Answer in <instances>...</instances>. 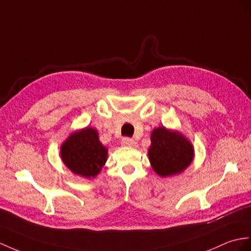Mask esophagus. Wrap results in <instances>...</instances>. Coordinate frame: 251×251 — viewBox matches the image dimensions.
<instances>
[{"instance_id":"esophagus-1","label":"esophagus","mask_w":251,"mask_h":251,"mask_svg":"<svg viewBox=\"0 0 251 251\" xmlns=\"http://www.w3.org/2000/svg\"><path fill=\"white\" fill-rule=\"evenodd\" d=\"M121 143H122V145H124V146H127V147H134V146L136 145L135 140L130 138V137H124V138H122V140H121Z\"/></svg>"}]
</instances>
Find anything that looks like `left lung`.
Wrapping results in <instances>:
<instances>
[{
	"label": "left lung",
	"mask_w": 251,
	"mask_h": 251,
	"mask_svg": "<svg viewBox=\"0 0 251 251\" xmlns=\"http://www.w3.org/2000/svg\"><path fill=\"white\" fill-rule=\"evenodd\" d=\"M148 154L154 172L167 176L180 174L188 167L194 157V148L182 134L160 126L151 134Z\"/></svg>",
	"instance_id": "8db88e82"
}]
</instances>
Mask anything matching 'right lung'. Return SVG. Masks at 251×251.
<instances>
[{
	"label": "right lung",
	"instance_id": "add662e5",
	"mask_svg": "<svg viewBox=\"0 0 251 251\" xmlns=\"http://www.w3.org/2000/svg\"><path fill=\"white\" fill-rule=\"evenodd\" d=\"M60 155L72 173L94 178L106 161L107 150L98 138V132L93 127H86L71 134L63 144Z\"/></svg>",
	"mask_w": 251,
	"mask_h": 251
}]
</instances>
